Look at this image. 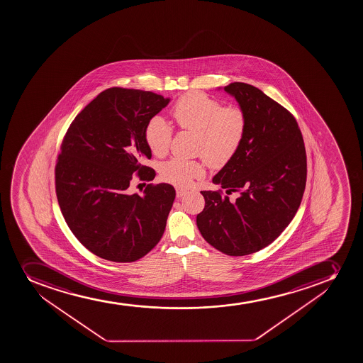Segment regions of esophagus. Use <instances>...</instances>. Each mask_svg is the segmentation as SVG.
<instances>
[{
    "label": "esophagus",
    "instance_id": "1",
    "mask_svg": "<svg viewBox=\"0 0 363 363\" xmlns=\"http://www.w3.org/2000/svg\"><path fill=\"white\" fill-rule=\"evenodd\" d=\"M186 193H187V191L184 189V188H176V196H177V198H182Z\"/></svg>",
    "mask_w": 363,
    "mask_h": 363
}]
</instances>
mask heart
I'll return each instance as SVG.
<instances>
[{
    "instance_id": "b5f03b06",
    "label": "heart",
    "mask_w": 363,
    "mask_h": 363,
    "mask_svg": "<svg viewBox=\"0 0 363 363\" xmlns=\"http://www.w3.org/2000/svg\"><path fill=\"white\" fill-rule=\"evenodd\" d=\"M172 115L179 129L199 135L198 154L212 168H221L233 160L247 128V118L240 108H225L200 92L179 98ZM144 137L151 152L161 156L170 147L172 126L161 116H154L145 126ZM203 174L205 168L199 162L181 158H172L161 168L165 181L182 187Z\"/></svg>"
}]
</instances>
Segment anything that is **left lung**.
I'll return each mask as SVG.
<instances>
[{"label":"left lung","instance_id":"8db88e82","mask_svg":"<svg viewBox=\"0 0 363 363\" xmlns=\"http://www.w3.org/2000/svg\"><path fill=\"white\" fill-rule=\"evenodd\" d=\"M247 118L233 160L214 177L226 189L202 191L196 216L202 237L227 255L260 251L279 237L296 216L306 184V152L297 121L286 108L250 84L223 87ZM238 192L230 201L228 194Z\"/></svg>","mask_w":363,"mask_h":363}]
</instances>
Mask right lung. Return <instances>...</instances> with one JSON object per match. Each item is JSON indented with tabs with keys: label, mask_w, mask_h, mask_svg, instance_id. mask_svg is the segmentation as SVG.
Instances as JSON below:
<instances>
[{
	"label": "right lung",
	"mask_w": 363,
	"mask_h": 363,
	"mask_svg": "<svg viewBox=\"0 0 363 363\" xmlns=\"http://www.w3.org/2000/svg\"><path fill=\"white\" fill-rule=\"evenodd\" d=\"M170 99L150 91L111 87L71 123L55 165V191L62 216L77 239L110 262H136L161 240L175 199L168 184H147L131 194L136 174L156 172L144 131Z\"/></svg>",
	"instance_id": "obj_1"
}]
</instances>
